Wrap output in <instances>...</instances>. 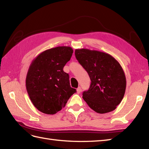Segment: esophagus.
Masks as SVG:
<instances>
[{
	"label": "esophagus",
	"instance_id": "34e87169",
	"mask_svg": "<svg viewBox=\"0 0 149 149\" xmlns=\"http://www.w3.org/2000/svg\"><path fill=\"white\" fill-rule=\"evenodd\" d=\"M77 93H80L81 92V87H78V88L77 89Z\"/></svg>",
	"mask_w": 149,
	"mask_h": 149
}]
</instances>
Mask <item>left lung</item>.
<instances>
[{
  "mask_svg": "<svg viewBox=\"0 0 149 149\" xmlns=\"http://www.w3.org/2000/svg\"><path fill=\"white\" fill-rule=\"evenodd\" d=\"M75 58L89 75V89L83 98L91 109L103 114L112 111L121 102L126 88L122 66L108 54L87 49H76Z\"/></svg>",
  "mask_w": 149,
  "mask_h": 149,
  "instance_id": "1",
  "label": "left lung"
}]
</instances>
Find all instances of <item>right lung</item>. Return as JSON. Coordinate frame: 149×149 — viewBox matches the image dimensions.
<instances>
[{"mask_svg":"<svg viewBox=\"0 0 149 149\" xmlns=\"http://www.w3.org/2000/svg\"><path fill=\"white\" fill-rule=\"evenodd\" d=\"M72 54L71 47H57L40 54L31 63L26 77V89L31 102L40 111L56 114L76 92L70 85L68 74L63 71Z\"/></svg>","mask_w":149,"mask_h":149,"instance_id":"obj_1","label":"right lung"}]
</instances>
